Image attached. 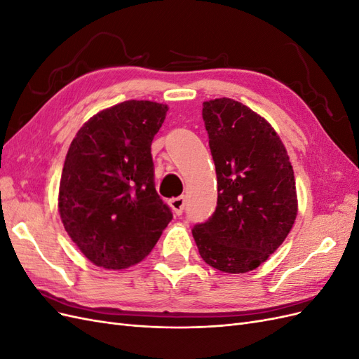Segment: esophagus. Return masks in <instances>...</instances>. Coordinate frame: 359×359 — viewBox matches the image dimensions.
I'll list each match as a JSON object with an SVG mask.
<instances>
[{
	"mask_svg": "<svg viewBox=\"0 0 359 359\" xmlns=\"http://www.w3.org/2000/svg\"><path fill=\"white\" fill-rule=\"evenodd\" d=\"M170 208L173 210L177 215H181L184 208H186V196H178V198H173L169 201Z\"/></svg>",
	"mask_w": 359,
	"mask_h": 359,
	"instance_id": "obj_1",
	"label": "esophagus"
}]
</instances>
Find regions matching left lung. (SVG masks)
<instances>
[{
	"instance_id": "left-lung-1",
	"label": "left lung",
	"mask_w": 359,
	"mask_h": 359,
	"mask_svg": "<svg viewBox=\"0 0 359 359\" xmlns=\"http://www.w3.org/2000/svg\"><path fill=\"white\" fill-rule=\"evenodd\" d=\"M217 206L193 227L199 255L231 274L256 269L283 244L298 212L287 151L265 118L233 99L203 102Z\"/></svg>"
}]
</instances>
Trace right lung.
Instances as JSON below:
<instances>
[{"mask_svg": "<svg viewBox=\"0 0 359 359\" xmlns=\"http://www.w3.org/2000/svg\"><path fill=\"white\" fill-rule=\"evenodd\" d=\"M169 107L127 100L86 121L67 151L58 211L64 229L97 266L144 260L172 220L154 186L151 144Z\"/></svg>", "mask_w": 359, "mask_h": 359, "instance_id": "obj_1", "label": "right lung"}]
</instances>
